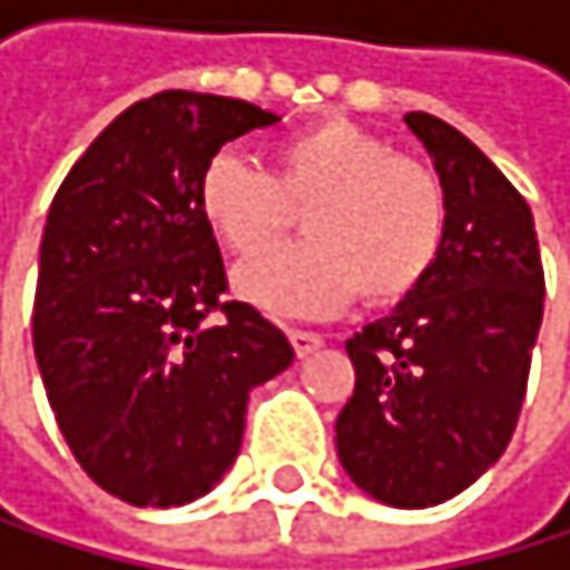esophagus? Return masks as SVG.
I'll return each mask as SVG.
<instances>
[{"mask_svg":"<svg viewBox=\"0 0 570 570\" xmlns=\"http://www.w3.org/2000/svg\"><path fill=\"white\" fill-rule=\"evenodd\" d=\"M288 341H292L295 355H299V358L313 355L316 347L323 344V337H320V334H313V331H299V327H292V331H288Z\"/></svg>","mask_w":570,"mask_h":570,"instance_id":"obj_1","label":"esophagus"}]
</instances>
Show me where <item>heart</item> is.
Returning a JSON list of instances; mask_svg holds the SVG:
<instances>
[{"mask_svg": "<svg viewBox=\"0 0 570 570\" xmlns=\"http://www.w3.org/2000/svg\"><path fill=\"white\" fill-rule=\"evenodd\" d=\"M306 205V239L236 267V292L278 316L334 313L407 295L439 254L442 184L424 163L352 121H320L282 138L271 170L218 153L198 180V212L233 254H257Z\"/></svg>", "mask_w": 570, "mask_h": 570, "instance_id": "1", "label": "heart"}]
</instances>
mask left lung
<instances>
[{"label": "left lung", "instance_id": "left-lung-1", "mask_svg": "<svg viewBox=\"0 0 570 570\" xmlns=\"http://www.w3.org/2000/svg\"><path fill=\"white\" fill-rule=\"evenodd\" d=\"M429 153L445 229L396 309L347 341L355 393L341 407L337 460L393 509H432L505 452L543 320L533 212L473 141L432 114H407Z\"/></svg>", "mask_w": 570, "mask_h": 570}]
</instances>
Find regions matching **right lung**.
<instances>
[{"mask_svg": "<svg viewBox=\"0 0 570 570\" xmlns=\"http://www.w3.org/2000/svg\"><path fill=\"white\" fill-rule=\"evenodd\" d=\"M282 121L166 89L121 110L61 180L41 236L33 355L79 466L138 509L208 494L239 456L250 390L295 358L226 267L198 180L226 141ZM212 312L226 321L207 323Z\"/></svg>", "mask_w": 570, "mask_h": 570, "instance_id": "add662e5", "label": "right lung"}]
</instances>
